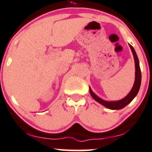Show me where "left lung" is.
I'll use <instances>...</instances> for the list:
<instances>
[{"instance_id": "obj_1", "label": "left lung", "mask_w": 152, "mask_h": 152, "mask_svg": "<svg viewBox=\"0 0 152 152\" xmlns=\"http://www.w3.org/2000/svg\"><path fill=\"white\" fill-rule=\"evenodd\" d=\"M129 47L130 48H131L132 51L133 56H134V63H135V80H134V85H133L132 88L129 93L125 98L121 99V100L116 101V102H107V101H104L103 100V99H100L99 97H98V96L92 91L91 88L90 87V95H91L92 97H93L96 102H99V104L104 106L107 108L110 109V110H121V109L125 107L126 106L128 105L134 99V98L137 96V93H138L139 90H140V83H141V71H140V65H139V60L134 48L131 45H129Z\"/></svg>"}]
</instances>
